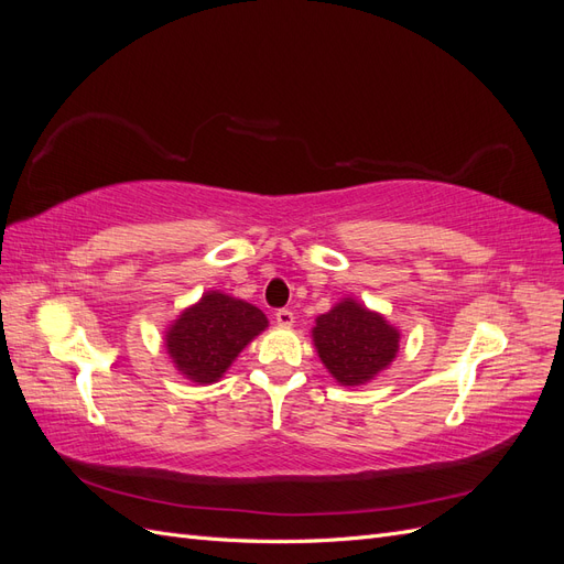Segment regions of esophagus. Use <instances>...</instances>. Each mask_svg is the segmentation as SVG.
Here are the masks:
<instances>
[{"label":"esophagus","instance_id":"esophagus-1","mask_svg":"<svg viewBox=\"0 0 564 564\" xmlns=\"http://www.w3.org/2000/svg\"><path fill=\"white\" fill-rule=\"evenodd\" d=\"M275 322L280 324V327H292V324H294V313L289 311V308H280L275 313Z\"/></svg>","mask_w":564,"mask_h":564}]
</instances>
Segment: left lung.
Wrapping results in <instances>:
<instances>
[{
  "instance_id": "left-lung-1",
  "label": "left lung",
  "mask_w": 564,
  "mask_h": 564,
  "mask_svg": "<svg viewBox=\"0 0 564 564\" xmlns=\"http://www.w3.org/2000/svg\"><path fill=\"white\" fill-rule=\"evenodd\" d=\"M313 338L324 367L344 386H360L386 369L398 352L395 327L352 299L317 317Z\"/></svg>"
}]
</instances>
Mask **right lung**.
Here are the masks:
<instances>
[{"label":"right lung","mask_w":564,"mask_h":564,"mask_svg":"<svg viewBox=\"0 0 564 564\" xmlns=\"http://www.w3.org/2000/svg\"><path fill=\"white\" fill-rule=\"evenodd\" d=\"M265 327L268 319L256 305L209 292L169 327L166 350L187 379L214 383Z\"/></svg>","instance_id":"right-lung-1"}]
</instances>
